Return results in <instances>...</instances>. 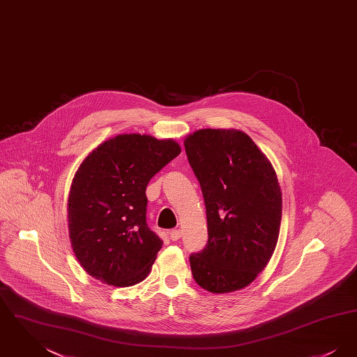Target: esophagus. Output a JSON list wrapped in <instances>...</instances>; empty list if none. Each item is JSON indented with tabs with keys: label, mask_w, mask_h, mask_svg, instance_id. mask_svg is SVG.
I'll list each match as a JSON object with an SVG mask.
<instances>
[{
	"label": "esophagus",
	"mask_w": 357,
	"mask_h": 357,
	"mask_svg": "<svg viewBox=\"0 0 357 357\" xmlns=\"http://www.w3.org/2000/svg\"><path fill=\"white\" fill-rule=\"evenodd\" d=\"M169 234H170V238L172 241H178L179 238L182 237V231L181 230H171Z\"/></svg>",
	"instance_id": "obj_1"
}]
</instances>
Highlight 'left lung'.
<instances>
[{
	"label": "left lung",
	"mask_w": 357,
	"mask_h": 357,
	"mask_svg": "<svg viewBox=\"0 0 357 357\" xmlns=\"http://www.w3.org/2000/svg\"><path fill=\"white\" fill-rule=\"evenodd\" d=\"M204 194L208 241L190 255L195 282L211 293L248 287L271 261L282 197L272 163L238 130H198L185 139Z\"/></svg>",
	"instance_id": "obj_1"
}]
</instances>
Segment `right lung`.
Instances as JSON below:
<instances>
[{
  "label": "right lung",
  "instance_id": "right-lung-1",
  "mask_svg": "<svg viewBox=\"0 0 357 357\" xmlns=\"http://www.w3.org/2000/svg\"><path fill=\"white\" fill-rule=\"evenodd\" d=\"M179 153L172 139L123 134L83 160L69 191L68 227L73 253L89 275L132 287L151 272L163 242L146 222V187Z\"/></svg>",
  "mask_w": 357,
  "mask_h": 357
}]
</instances>
